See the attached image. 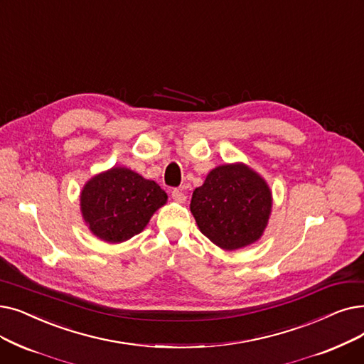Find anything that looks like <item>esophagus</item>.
<instances>
[{"mask_svg":"<svg viewBox=\"0 0 364 364\" xmlns=\"http://www.w3.org/2000/svg\"><path fill=\"white\" fill-rule=\"evenodd\" d=\"M171 196H172L173 200L178 202V203H184L186 202V195L181 191H178V188H173V191L171 192Z\"/></svg>","mask_w":364,"mask_h":364,"instance_id":"esophagus-1","label":"esophagus"}]
</instances>
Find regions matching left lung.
I'll list each match as a JSON object with an SVG mask.
<instances>
[{"mask_svg": "<svg viewBox=\"0 0 364 364\" xmlns=\"http://www.w3.org/2000/svg\"><path fill=\"white\" fill-rule=\"evenodd\" d=\"M271 210L269 186L244 164L214 168L195 188L191 202L199 230L228 251L259 241Z\"/></svg>", "mask_w": 364, "mask_h": 364, "instance_id": "1", "label": "left lung"}]
</instances>
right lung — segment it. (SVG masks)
<instances>
[{"instance_id":"obj_1","label":"right lung","mask_w":364,"mask_h":364,"mask_svg":"<svg viewBox=\"0 0 364 364\" xmlns=\"http://www.w3.org/2000/svg\"><path fill=\"white\" fill-rule=\"evenodd\" d=\"M166 199L159 184L128 168L114 166L85 184L80 210L95 236L117 244L143 230Z\"/></svg>"}]
</instances>
